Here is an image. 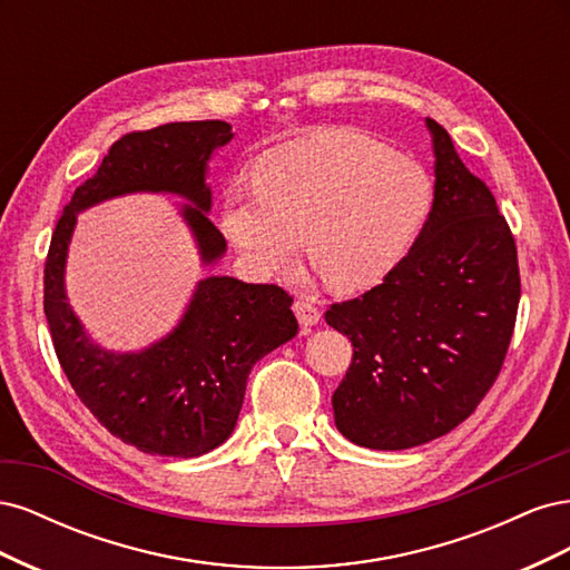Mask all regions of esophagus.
Returning a JSON list of instances; mask_svg holds the SVG:
<instances>
[{
    "mask_svg": "<svg viewBox=\"0 0 570 570\" xmlns=\"http://www.w3.org/2000/svg\"><path fill=\"white\" fill-rule=\"evenodd\" d=\"M295 314H297V318H299V323L304 327H312V325H316L321 321L318 304L314 299H308V297H299L295 302Z\"/></svg>",
    "mask_w": 570,
    "mask_h": 570,
    "instance_id": "esophagus-1",
    "label": "esophagus"
}]
</instances>
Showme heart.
I'll use <instances>...</instances> for the list:
<instances>
[{"mask_svg":"<svg viewBox=\"0 0 570 570\" xmlns=\"http://www.w3.org/2000/svg\"><path fill=\"white\" fill-rule=\"evenodd\" d=\"M425 168L352 128H323L275 147L254 185H233L220 228L245 264L273 275L304 249L335 289L375 285L406 254L430 209Z\"/></svg>","mask_w":570,"mask_h":570,"instance_id":"obj_1","label":"heart"}]
</instances>
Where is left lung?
I'll use <instances>...</instances> for the list:
<instances>
[{
	"mask_svg": "<svg viewBox=\"0 0 570 570\" xmlns=\"http://www.w3.org/2000/svg\"><path fill=\"white\" fill-rule=\"evenodd\" d=\"M425 124L435 199L416 243L381 285L325 312L354 347L333 394L335 425L368 450H409L469 419L504 366L521 299L515 239L494 195L450 132Z\"/></svg>",
	"mask_w": 570,
	"mask_h": 570,
	"instance_id": "1",
	"label": "left lung"
}]
</instances>
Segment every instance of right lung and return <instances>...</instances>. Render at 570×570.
I'll list each match as a JSON object with an SVG mask.
<instances>
[{
  "mask_svg": "<svg viewBox=\"0 0 570 570\" xmlns=\"http://www.w3.org/2000/svg\"><path fill=\"white\" fill-rule=\"evenodd\" d=\"M233 140L226 120H189L128 132L63 206L45 262V316L68 383L111 435L140 452L189 459L226 442L243 409L258 358L299 331L292 297L278 285H249L228 275L199 281L176 331L135 354L97 347L63 292L66 252L78 212L128 193H174L185 204L204 264L226 252V237L206 216L212 189L206 161Z\"/></svg>",
  "mask_w": 570,
  "mask_h": 570,
  "instance_id": "obj_1",
  "label": "right lung"
}]
</instances>
